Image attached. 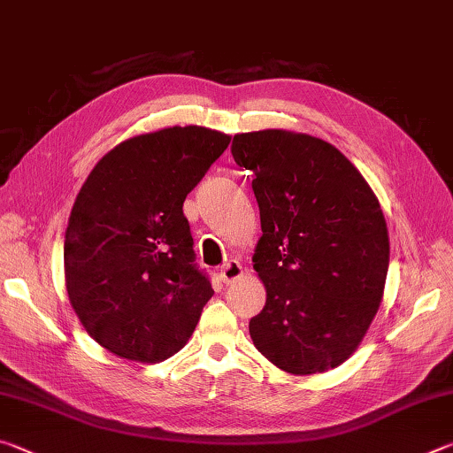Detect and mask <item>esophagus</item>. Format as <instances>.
Returning a JSON list of instances; mask_svg holds the SVG:
<instances>
[{"instance_id":"34e87169","label":"esophagus","mask_w":453,"mask_h":453,"mask_svg":"<svg viewBox=\"0 0 453 453\" xmlns=\"http://www.w3.org/2000/svg\"><path fill=\"white\" fill-rule=\"evenodd\" d=\"M242 275H243V267L237 259H229V262L221 265L219 270V278L224 280V283H232L237 278H242Z\"/></svg>"}]
</instances>
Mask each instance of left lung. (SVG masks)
Returning a JSON list of instances; mask_svg holds the SVG:
<instances>
[{
	"label": "left lung",
	"instance_id": "1",
	"mask_svg": "<svg viewBox=\"0 0 453 453\" xmlns=\"http://www.w3.org/2000/svg\"><path fill=\"white\" fill-rule=\"evenodd\" d=\"M232 156L256 175L262 219L251 259L267 297L250 321L254 346L294 375L337 367L364 340L386 286L378 197L340 150L308 134H237Z\"/></svg>",
	"mask_w": 453,
	"mask_h": 453
}]
</instances>
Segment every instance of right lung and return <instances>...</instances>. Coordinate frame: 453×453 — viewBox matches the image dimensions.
<instances>
[{"mask_svg":"<svg viewBox=\"0 0 453 453\" xmlns=\"http://www.w3.org/2000/svg\"><path fill=\"white\" fill-rule=\"evenodd\" d=\"M232 137L173 126L121 142L83 183L65 229V288L81 326L124 359L186 346L213 296L183 202Z\"/></svg>","mask_w":453,"mask_h":453,"instance_id":"1","label":"right lung"}]
</instances>
